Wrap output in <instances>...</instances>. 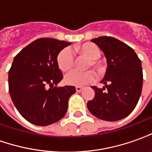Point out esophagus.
<instances>
[{
  "mask_svg": "<svg viewBox=\"0 0 152 152\" xmlns=\"http://www.w3.org/2000/svg\"><path fill=\"white\" fill-rule=\"evenodd\" d=\"M83 89V87L82 86H76V92H81Z\"/></svg>",
  "mask_w": 152,
  "mask_h": 152,
  "instance_id": "1",
  "label": "esophagus"
}]
</instances>
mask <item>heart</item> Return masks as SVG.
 I'll use <instances>...</instances> for the list:
<instances>
[{"instance_id": "heart-1", "label": "heart", "mask_w": 152, "mask_h": 152, "mask_svg": "<svg viewBox=\"0 0 152 152\" xmlns=\"http://www.w3.org/2000/svg\"><path fill=\"white\" fill-rule=\"evenodd\" d=\"M80 52L90 59L96 60L101 55L99 48L94 44H85L80 48ZM57 63L59 69L66 72L72 68L74 63V53L72 49L65 48L59 52L57 57ZM94 64L95 63L94 62ZM96 79V74L94 71L80 72L77 70H72L64 76V81L69 86H81L93 82Z\"/></svg>"}]
</instances>
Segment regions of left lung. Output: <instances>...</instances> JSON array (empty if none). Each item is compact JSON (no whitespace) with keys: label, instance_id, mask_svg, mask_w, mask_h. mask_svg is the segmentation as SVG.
<instances>
[{"label":"left lung","instance_id":"1","mask_svg":"<svg viewBox=\"0 0 152 152\" xmlns=\"http://www.w3.org/2000/svg\"><path fill=\"white\" fill-rule=\"evenodd\" d=\"M102 50L107 68L99 89L92 86L94 98L87 102L91 114L103 121H116L134 111L142 89V63L134 50L112 37L91 40Z\"/></svg>","mask_w":152,"mask_h":152}]
</instances>
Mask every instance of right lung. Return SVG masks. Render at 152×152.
Returning <instances> with one entry per match:
<instances>
[{
  "instance_id": "right-lung-1",
  "label": "right lung",
  "mask_w": 152,
  "mask_h": 152,
  "mask_svg": "<svg viewBox=\"0 0 152 152\" xmlns=\"http://www.w3.org/2000/svg\"><path fill=\"white\" fill-rule=\"evenodd\" d=\"M70 42L40 38L15 57L9 71V91L15 107L25 120L46 126L61 120L67 111L74 86H56L63 79L58 54Z\"/></svg>"
}]
</instances>
